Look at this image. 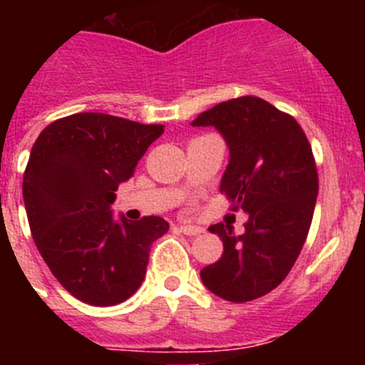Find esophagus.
Wrapping results in <instances>:
<instances>
[{
	"mask_svg": "<svg viewBox=\"0 0 365 365\" xmlns=\"http://www.w3.org/2000/svg\"><path fill=\"white\" fill-rule=\"evenodd\" d=\"M180 231H182L183 235H189V237H194V235L205 233L203 227H200V226H190V224H180Z\"/></svg>",
	"mask_w": 365,
	"mask_h": 365,
	"instance_id": "esophagus-1",
	"label": "esophagus"
}]
</instances>
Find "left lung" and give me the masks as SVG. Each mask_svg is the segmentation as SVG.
Listing matches in <instances>:
<instances>
[{
    "label": "left lung",
    "mask_w": 365,
    "mask_h": 365,
    "mask_svg": "<svg viewBox=\"0 0 365 365\" xmlns=\"http://www.w3.org/2000/svg\"><path fill=\"white\" fill-rule=\"evenodd\" d=\"M213 127L230 150L220 192L249 215L245 233L210 226L224 252L201 270V281L227 302L259 298L289 274L311 227L318 173L311 145L297 120L257 97L213 106L192 121Z\"/></svg>",
    "instance_id": "8db88e82"
}]
</instances>
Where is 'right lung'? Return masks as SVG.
Returning <instances> with one entry per match:
<instances>
[{
	"label": "right lung",
	"instance_id": "right-lung-1",
	"mask_svg": "<svg viewBox=\"0 0 365 365\" xmlns=\"http://www.w3.org/2000/svg\"><path fill=\"white\" fill-rule=\"evenodd\" d=\"M164 125L77 113L40 132L23 197L36 249L65 289L90 305L130 298L145 281L150 247L168 233L162 217H114L120 183L134 176Z\"/></svg>",
	"mask_w": 365,
	"mask_h": 365
}]
</instances>
